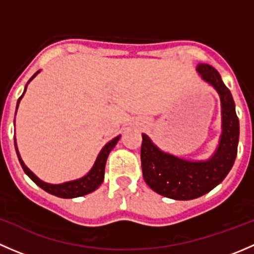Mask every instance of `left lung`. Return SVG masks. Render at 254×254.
<instances>
[{
    "mask_svg": "<svg viewBox=\"0 0 254 254\" xmlns=\"http://www.w3.org/2000/svg\"><path fill=\"white\" fill-rule=\"evenodd\" d=\"M196 71L221 103V135L214 153L206 160H187L161 150L142 134L143 179L153 191L175 200H191L212 190L229 175L237 155L240 123L231 92L212 66L199 64Z\"/></svg>",
    "mask_w": 254,
    "mask_h": 254,
    "instance_id": "left-lung-1",
    "label": "left lung"
}]
</instances>
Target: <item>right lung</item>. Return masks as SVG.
I'll list each match as a JSON object with an SVG mask.
<instances>
[{
	"mask_svg": "<svg viewBox=\"0 0 254 254\" xmlns=\"http://www.w3.org/2000/svg\"><path fill=\"white\" fill-rule=\"evenodd\" d=\"M39 72L40 71L35 72L34 75L32 76V78L27 82V84H25V87H24V92H23V94L19 97V99H18V102H17V109H18V106H19L20 99L23 98L25 91H27V86L29 84V82L32 81V79L34 78ZM14 122H16V120H14ZM119 139H120V135H118L117 137H114V139H112L111 141L104 145V147L102 148L101 152H99L98 156H97L96 161H94V165L92 166V168L88 171V173H87V175L81 177V178L73 179V181L64 182V183H59V184L47 183V182L42 181L39 177L35 176L34 173H33L32 171H30L29 168L25 166V163L23 162L22 157H20V155H19V151H18V147H17L16 137H14V146H16V152L18 156V160H19V163H20V166H22L23 171H24L25 175L29 177V178L32 179V181L34 182L38 187H40V188L44 189V190L48 191V193L53 194V195L59 196V198L72 199V198H78V196H83V195H86V194L92 193V191L96 190V189L98 188L102 183H103L104 170H106L107 158H108L109 153H111V151L114 148V146L117 145L118 141H119Z\"/></svg>",
	"mask_w": 254,
	"mask_h": 254,
	"instance_id": "right-lung-1",
	"label": "right lung"
}]
</instances>
